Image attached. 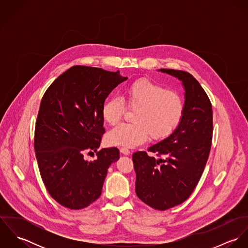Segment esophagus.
I'll list each match as a JSON object with an SVG mask.
<instances>
[{
    "label": "esophagus",
    "instance_id": "1",
    "mask_svg": "<svg viewBox=\"0 0 248 248\" xmlns=\"http://www.w3.org/2000/svg\"><path fill=\"white\" fill-rule=\"evenodd\" d=\"M120 152L123 154V155H130L131 154V151L127 148H121L120 149Z\"/></svg>",
    "mask_w": 248,
    "mask_h": 248
}]
</instances>
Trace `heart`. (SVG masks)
Here are the masks:
<instances>
[{
  "instance_id": "b5f03b06",
  "label": "heart",
  "mask_w": 248,
  "mask_h": 248,
  "mask_svg": "<svg viewBox=\"0 0 248 248\" xmlns=\"http://www.w3.org/2000/svg\"><path fill=\"white\" fill-rule=\"evenodd\" d=\"M122 97L127 106L137 108L135 123H123L111 129L107 135L109 145L136 147L145 141L149 134L155 140L164 139L177 129L182 119V96L153 81H135L125 88ZM123 100L112 96L103 104L101 113L108 124L114 125L121 119L125 110Z\"/></svg>"
}]
</instances>
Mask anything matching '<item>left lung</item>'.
Wrapping results in <instances>:
<instances>
[{
	"label": "left lung",
	"instance_id": "1",
	"mask_svg": "<svg viewBox=\"0 0 248 248\" xmlns=\"http://www.w3.org/2000/svg\"><path fill=\"white\" fill-rule=\"evenodd\" d=\"M182 82L184 112L177 129L167 138L133 155L136 193L144 203L166 210L185 202L203 173L212 143L211 102L194 76L186 71L160 69Z\"/></svg>",
	"mask_w": 248,
	"mask_h": 248
}]
</instances>
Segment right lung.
<instances>
[{"instance_id":"obj_1","label":"right lung","mask_w":248,"mask_h":248,"mask_svg":"<svg viewBox=\"0 0 248 248\" xmlns=\"http://www.w3.org/2000/svg\"><path fill=\"white\" fill-rule=\"evenodd\" d=\"M128 78L119 71L74 66L46 91L37 116L36 158L43 182L61 205L78 210L102 193L108 168L119 158L117 148L97 152L105 133L101 109L110 92ZM97 152L88 162L83 155Z\"/></svg>"}]
</instances>
